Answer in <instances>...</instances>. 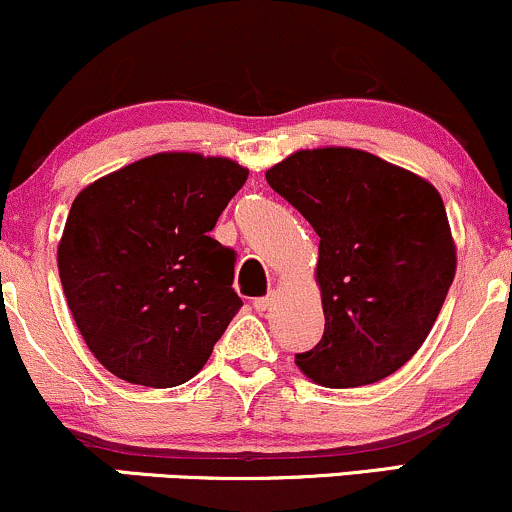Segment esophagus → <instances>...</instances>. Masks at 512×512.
Here are the masks:
<instances>
[{"label": "esophagus", "mask_w": 512, "mask_h": 512, "mask_svg": "<svg viewBox=\"0 0 512 512\" xmlns=\"http://www.w3.org/2000/svg\"><path fill=\"white\" fill-rule=\"evenodd\" d=\"M272 303H274V293H267V296L255 298V301H252V308H255L257 313H264V310L272 308Z\"/></svg>", "instance_id": "obj_1"}]
</instances>
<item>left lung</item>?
I'll use <instances>...</instances> for the list:
<instances>
[{"mask_svg":"<svg viewBox=\"0 0 512 512\" xmlns=\"http://www.w3.org/2000/svg\"><path fill=\"white\" fill-rule=\"evenodd\" d=\"M267 182L320 236L325 332L296 366L325 387L378 383L419 351L455 279L438 190L358 149L298 151Z\"/></svg>","mask_w":512,"mask_h":512,"instance_id":"left-lung-1","label":"left lung"}]
</instances>
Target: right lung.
<instances>
[{"label":"right lung","instance_id":"add662e5","mask_svg":"<svg viewBox=\"0 0 512 512\" xmlns=\"http://www.w3.org/2000/svg\"><path fill=\"white\" fill-rule=\"evenodd\" d=\"M248 170L228 158L156 154L88 185L57 264L91 354L117 378L175 387L202 370L243 301L236 250L209 236Z\"/></svg>","mask_w":512,"mask_h":512}]
</instances>
